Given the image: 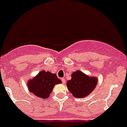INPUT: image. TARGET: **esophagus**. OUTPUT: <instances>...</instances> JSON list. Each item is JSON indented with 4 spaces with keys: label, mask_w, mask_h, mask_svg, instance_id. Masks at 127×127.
<instances>
[{
    "label": "esophagus",
    "mask_w": 127,
    "mask_h": 127,
    "mask_svg": "<svg viewBox=\"0 0 127 127\" xmlns=\"http://www.w3.org/2000/svg\"><path fill=\"white\" fill-rule=\"evenodd\" d=\"M61 81H62V82H63V84H66V81H65L64 78H61Z\"/></svg>",
    "instance_id": "1"
}]
</instances>
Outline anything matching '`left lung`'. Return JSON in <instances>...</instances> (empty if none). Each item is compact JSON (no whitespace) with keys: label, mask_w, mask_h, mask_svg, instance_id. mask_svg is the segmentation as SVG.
<instances>
[{"label":"left lung","mask_w":127,"mask_h":127,"mask_svg":"<svg viewBox=\"0 0 127 127\" xmlns=\"http://www.w3.org/2000/svg\"><path fill=\"white\" fill-rule=\"evenodd\" d=\"M71 79L67 81V87L73 96L84 97L92 92L97 83L96 77L89 76L80 70L72 74Z\"/></svg>","instance_id":"8db88e82"}]
</instances>
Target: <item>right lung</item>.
Instances as JSON below:
<instances>
[{
    "label": "right lung",
    "mask_w": 127,
    "mask_h": 127,
    "mask_svg": "<svg viewBox=\"0 0 127 127\" xmlns=\"http://www.w3.org/2000/svg\"><path fill=\"white\" fill-rule=\"evenodd\" d=\"M61 83V81L56 74L42 70L37 76L29 80L27 85L30 92L36 96L47 99L52 92L54 86Z\"/></svg>",
    "instance_id": "add662e5"
}]
</instances>
